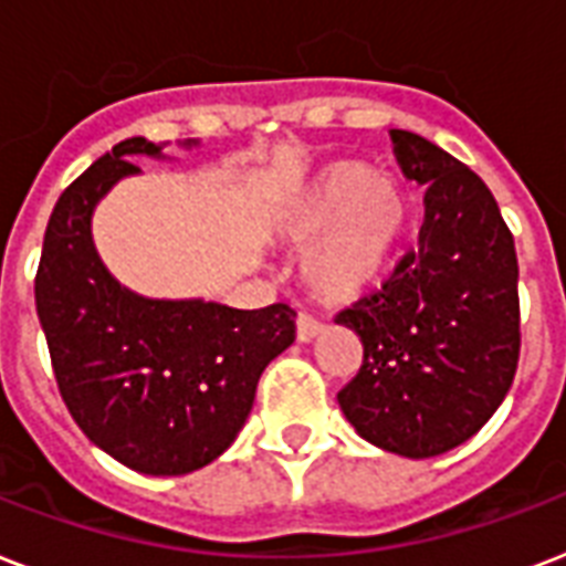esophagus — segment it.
I'll return each mask as SVG.
<instances>
[{"instance_id":"34e87169","label":"esophagus","mask_w":566,"mask_h":566,"mask_svg":"<svg viewBox=\"0 0 566 566\" xmlns=\"http://www.w3.org/2000/svg\"><path fill=\"white\" fill-rule=\"evenodd\" d=\"M319 332H323V326H319L314 317H308V314H300V317H296V340H300V344H308V340H314Z\"/></svg>"}]
</instances>
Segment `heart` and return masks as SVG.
Listing matches in <instances>:
<instances>
[{
	"instance_id": "heart-1",
	"label": "heart",
	"mask_w": 566,
	"mask_h": 566,
	"mask_svg": "<svg viewBox=\"0 0 566 566\" xmlns=\"http://www.w3.org/2000/svg\"><path fill=\"white\" fill-rule=\"evenodd\" d=\"M408 226V196L364 164H332L284 211V238L311 249L302 279L314 296L353 302L387 273Z\"/></svg>"
}]
</instances>
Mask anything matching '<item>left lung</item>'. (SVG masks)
Wrapping results in <instances>:
<instances>
[{"label": "left lung", "mask_w": 566, "mask_h": 566, "mask_svg": "<svg viewBox=\"0 0 566 566\" xmlns=\"http://www.w3.org/2000/svg\"><path fill=\"white\" fill-rule=\"evenodd\" d=\"M405 179L426 188L417 247L337 323L364 344L340 411L373 447L434 458L470 440L511 390L520 358L517 252L470 167L390 128Z\"/></svg>", "instance_id": "1"}]
</instances>
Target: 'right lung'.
I'll use <instances>...</instances> for the list:
<instances>
[{"instance_id": "obj_1", "label": "right lung", "mask_w": 566, "mask_h": 566, "mask_svg": "<svg viewBox=\"0 0 566 566\" xmlns=\"http://www.w3.org/2000/svg\"><path fill=\"white\" fill-rule=\"evenodd\" d=\"M164 146L128 137L61 193L34 300L57 390L91 443L137 473L185 475L234 443L258 378L296 337V311L149 300L108 273L93 247V211L140 172L135 158H164Z\"/></svg>"}]
</instances>
